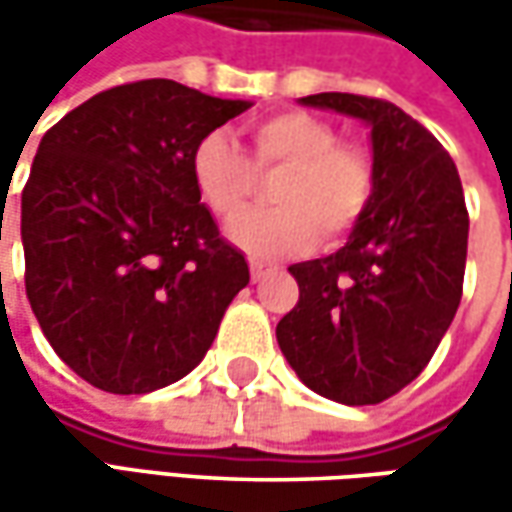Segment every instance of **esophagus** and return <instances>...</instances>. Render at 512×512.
Listing matches in <instances>:
<instances>
[{"mask_svg": "<svg viewBox=\"0 0 512 512\" xmlns=\"http://www.w3.org/2000/svg\"><path fill=\"white\" fill-rule=\"evenodd\" d=\"M265 273H267V265L262 262V259H250V276H253V282H259Z\"/></svg>", "mask_w": 512, "mask_h": 512, "instance_id": "obj_1", "label": "esophagus"}]
</instances>
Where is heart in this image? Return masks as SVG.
<instances>
[{"label":"heart","mask_w":512,"mask_h":512,"mask_svg":"<svg viewBox=\"0 0 512 512\" xmlns=\"http://www.w3.org/2000/svg\"><path fill=\"white\" fill-rule=\"evenodd\" d=\"M253 165L225 130L199 139L190 159L193 187L222 222L241 212L255 192L256 172H276L273 208L251 211L227 227L233 245L253 256H285L325 239H339L362 219L373 193V168L362 150L339 142L336 128L302 110L250 125Z\"/></svg>","instance_id":"obj_1"}]
</instances>
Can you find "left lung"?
I'll return each instance as SVG.
<instances>
[{"mask_svg": "<svg viewBox=\"0 0 512 512\" xmlns=\"http://www.w3.org/2000/svg\"><path fill=\"white\" fill-rule=\"evenodd\" d=\"M299 102L370 125L373 193L347 245L287 267L299 302L276 339L313 393L379 404L427 367L462 302V179L442 142L393 102L356 93Z\"/></svg>", "mask_w": 512, "mask_h": 512, "instance_id": "obj_1", "label": "left lung"}]
</instances>
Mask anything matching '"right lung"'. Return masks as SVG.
Here are the masks:
<instances>
[{
	"label": "right lung",
	"mask_w": 512,
	"mask_h": 512,
	"mask_svg": "<svg viewBox=\"0 0 512 512\" xmlns=\"http://www.w3.org/2000/svg\"><path fill=\"white\" fill-rule=\"evenodd\" d=\"M247 108L145 79L96 93L42 136L22 190L25 290L56 356L93 387L179 382L250 282L190 173L199 139Z\"/></svg>",
	"instance_id": "right-lung-1"
}]
</instances>
